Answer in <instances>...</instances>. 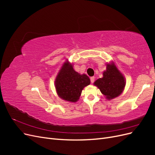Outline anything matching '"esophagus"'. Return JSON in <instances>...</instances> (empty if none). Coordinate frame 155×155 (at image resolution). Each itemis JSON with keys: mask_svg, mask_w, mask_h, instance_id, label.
Here are the masks:
<instances>
[{"mask_svg": "<svg viewBox=\"0 0 155 155\" xmlns=\"http://www.w3.org/2000/svg\"><path fill=\"white\" fill-rule=\"evenodd\" d=\"M94 81H95V78L94 77H91V83H94Z\"/></svg>", "mask_w": 155, "mask_h": 155, "instance_id": "34e87169", "label": "esophagus"}]
</instances>
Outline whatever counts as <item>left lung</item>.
I'll return each mask as SVG.
<instances>
[{"label": "left lung", "instance_id": "1", "mask_svg": "<svg viewBox=\"0 0 155 155\" xmlns=\"http://www.w3.org/2000/svg\"><path fill=\"white\" fill-rule=\"evenodd\" d=\"M103 78L97 79L94 85L100 88L101 92L108 100H111L121 94L123 92L125 81L119 70L112 63L107 64V69L103 73Z\"/></svg>", "mask_w": 155, "mask_h": 155}]
</instances>
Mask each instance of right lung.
Returning <instances> with one entry per match:
<instances>
[{"instance_id": "right-lung-1", "label": "right lung", "mask_w": 155, "mask_h": 155, "mask_svg": "<svg viewBox=\"0 0 155 155\" xmlns=\"http://www.w3.org/2000/svg\"><path fill=\"white\" fill-rule=\"evenodd\" d=\"M91 83L85 74L75 71L72 64L65 62L56 77L55 85L59 96L67 101L76 102L80 96L83 88Z\"/></svg>"}]
</instances>
